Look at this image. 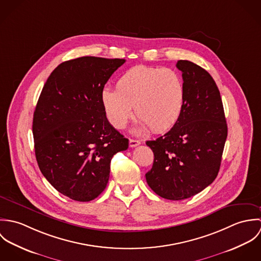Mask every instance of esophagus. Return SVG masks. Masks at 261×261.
I'll return each mask as SVG.
<instances>
[{
  "instance_id": "1",
  "label": "esophagus",
  "mask_w": 261,
  "mask_h": 261,
  "mask_svg": "<svg viewBox=\"0 0 261 261\" xmlns=\"http://www.w3.org/2000/svg\"><path fill=\"white\" fill-rule=\"evenodd\" d=\"M140 145H141V142H140V141H138V140H133V139L129 140V147H130V148H135V147H138V146H140Z\"/></svg>"
}]
</instances>
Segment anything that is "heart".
<instances>
[{
    "label": "heart",
    "instance_id": "obj_1",
    "mask_svg": "<svg viewBox=\"0 0 261 261\" xmlns=\"http://www.w3.org/2000/svg\"><path fill=\"white\" fill-rule=\"evenodd\" d=\"M100 98L108 119L116 128L126 125L135 108L139 130L164 133L178 122L186 102V88L176 70L137 65L120 75L116 89L105 87Z\"/></svg>",
    "mask_w": 261,
    "mask_h": 261
}]
</instances>
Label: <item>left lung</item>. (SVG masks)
Wrapping results in <instances>:
<instances>
[{"instance_id":"8db88e82","label":"left lung","mask_w":261,"mask_h":261,"mask_svg":"<svg viewBox=\"0 0 261 261\" xmlns=\"http://www.w3.org/2000/svg\"><path fill=\"white\" fill-rule=\"evenodd\" d=\"M186 88V102L178 122L164 136L146 144L153 164L146 180L150 189L168 200H184L217 177L227 123L219 89L205 69L179 60Z\"/></svg>"}]
</instances>
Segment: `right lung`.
Instances as JSON below:
<instances>
[{
  "instance_id": "right-lung-1",
  "label": "right lung",
  "mask_w": 261,
  "mask_h": 261,
  "mask_svg": "<svg viewBox=\"0 0 261 261\" xmlns=\"http://www.w3.org/2000/svg\"><path fill=\"white\" fill-rule=\"evenodd\" d=\"M124 59L84 56L48 77L33 117L38 166L58 192L88 202L108 185L113 154L128 148L107 118L100 94Z\"/></svg>"
}]
</instances>
